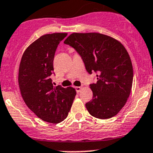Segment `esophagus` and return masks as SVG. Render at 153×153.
<instances>
[{
	"instance_id": "obj_1",
	"label": "esophagus",
	"mask_w": 153,
	"mask_h": 153,
	"mask_svg": "<svg viewBox=\"0 0 153 153\" xmlns=\"http://www.w3.org/2000/svg\"><path fill=\"white\" fill-rule=\"evenodd\" d=\"M82 88H83V87H81V86H76V87H75V90H76V91L78 92V93H79L80 91L82 90Z\"/></svg>"
}]
</instances>
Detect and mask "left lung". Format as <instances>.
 Here are the masks:
<instances>
[{"label":"left lung","mask_w":153,"mask_h":153,"mask_svg":"<svg viewBox=\"0 0 153 153\" xmlns=\"http://www.w3.org/2000/svg\"><path fill=\"white\" fill-rule=\"evenodd\" d=\"M76 50L89 74L97 73L90 85L93 98L85 104L92 116L108 119L126 103L133 83V67L123 45L112 37L97 33L70 35L64 41Z\"/></svg>","instance_id":"1"}]
</instances>
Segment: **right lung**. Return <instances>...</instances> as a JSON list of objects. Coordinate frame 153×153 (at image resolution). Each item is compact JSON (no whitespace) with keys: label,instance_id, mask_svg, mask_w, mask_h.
<instances>
[{"label":"right lung","instance_id":"right-lung-1","mask_svg":"<svg viewBox=\"0 0 153 153\" xmlns=\"http://www.w3.org/2000/svg\"><path fill=\"white\" fill-rule=\"evenodd\" d=\"M68 33L40 37L26 48L20 62L18 82L23 100L41 120L58 123L68 115L76 91L73 87L53 86L50 76L59 43Z\"/></svg>","mask_w":153,"mask_h":153}]
</instances>
